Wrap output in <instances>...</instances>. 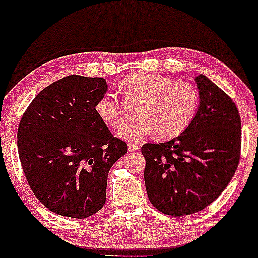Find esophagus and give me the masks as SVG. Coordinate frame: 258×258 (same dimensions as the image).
<instances>
[{"label":"esophagus","instance_id":"obj_1","mask_svg":"<svg viewBox=\"0 0 258 258\" xmlns=\"http://www.w3.org/2000/svg\"><path fill=\"white\" fill-rule=\"evenodd\" d=\"M128 150H129V152H135V151L139 150V146L137 144H135V143H129Z\"/></svg>","mask_w":258,"mask_h":258}]
</instances>
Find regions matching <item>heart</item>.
I'll return each mask as SVG.
<instances>
[{
	"instance_id": "obj_1",
	"label": "heart",
	"mask_w": 258,
	"mask_h": 258,
	"mask_svg": "<svg viewBox=\"0 0 258 258\" xmlns=\"http://www.w3.org/2000/svg\"><path fill=\"white\" fill-rule=\"evenodd\" d=\"M120 90L128 103H138V117L120 130L121 136L132 142L153 133L158 138L178 136L191 123L199 106V91L192 83L149 72L128 75ZM95 111L113 129H119L125 120L124 106L114 94L101 96Z\"/></svg>"
}]
</instances>
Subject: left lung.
<instances>
[{
    "label": "left lung",
    "instance_id": "left-lung-1",
    "mask_svg": "<svg viewBox=\"0 0 258 258\" xmlns=\"http://www.w3.org/2000/svg\"><path fill=\"white\" fill-rule=\"evenodd\" d=\"M196 82L200 105L187 128L169 142L142 146L151 204L174 217L200 212L216 200L241 157V120L233 100L205 75Z\"/></svg>",
    "mask_w": 258,
    "mask_h": 258
}]
</instances>
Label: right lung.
Here are the masks:
<instances>
[{
	"label": "right lung",
	"mask_w": 258,
	"mask_h": 258,
	"mask_svg": "<svg viewBox=\"0 0 258 258\" xmlns=\"http://www.w3.org/2000/svg\"><path fill=\"white\" fill-rule=\"evenodd\" d=\"M103 78L69 75L37 94L17 132L19 160L35 197L57 215L86 218L106 201L109 169L128 152L95 111Z\"/></svg>",
	"instance_id": "add662e5"
}]
</instances>
